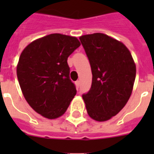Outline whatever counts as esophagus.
I'll return each instance as SVG.
<instances>
[{
    "label": "esophagus",
    "mask_w": 154,
    "mask_h": 154,
    "mask_svg": "<svg viewBox=\"0 0 154 154\" xmlns=\"http://www.w3.org/2000/svg\"><path fill=\"white\" fill-rule=\"evenodd\" d=\"M75 85H76L77 89H78V88H79V85H80V81H77V82H75Z\"/></svg>",
    "instance_id": "esophagus-1"
}]
</instances>
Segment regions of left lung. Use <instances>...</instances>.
<instances>
[{"instance_id":"left-lung-1","label":"left lung","mask_w":154,"mask_h":154,"mask_svg":"<svg viewBox=\"0 0 154 154\" xmlns=\"http://www.w3.org/2000/svg\"><path fill=\"white\" fill-rule=\"evenodd\" d=\"M80 41L93 74L91 88L82 98L89 117L105 122L117 115L130 97L136 65L126 46L107 35H84Z\"/></svg>"}]
</instances>
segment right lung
I'll return each mask as SVG.
<instances>
[{"label":"right lung","instance_id":"obj_1","mask_svg":"<svg viewBox=\"0 0 154 154\" xmlns=\"http://www.w3.org/2000/svg\"><path fill=\"white\" fill-rule=\"evenodd\" d=\"M80 45L77 37L53 33L30 43L20 54L17 67L20 89L29 105L43 117H60L77 94L67 60Z\"/></svg>","mask_w":154,"mask_h":154}]
</instances>
